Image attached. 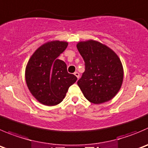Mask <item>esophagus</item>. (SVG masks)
Segmentation results:
<instances>
[{
    "instance_id": "34e87169",
    "label": "esophagus",
    "mask_w": 148,
    "mask_h": 148,
    "mask_svg": "<svg viewBox=\"0 0 148 148\" xmlns=\"http://www.w3.org/2000/svg\"><path fill=\"white\" fill-rule=\"evenodd\" d=\"M74 75L76 76V77H77V79H79V74L77 71H76V72H74Z\"/></svg>"
}]
</instances>
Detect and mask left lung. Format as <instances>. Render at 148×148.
Instances as JSON below:
<instances>
[{"mask_svg": "<svg viewBox=\"0 0 148 148\" xmlns=\"http://www.w3.org/2000/svg\"><path fill=\"white\" fill-rule=\"evenodd\" d=\"M77 48L85 64V71L77 82L84 96L95 104L111 100L123 82L120 58L110 48L92 40L78 42Z\"/></svg>", "mask_w": 148, "mask_h": 148, "instance_id": "obj_1", "label": "left lung"}]
</instances>
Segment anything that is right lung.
Segmentation results:
<instances>
[{
	"instance_id": "right-lung-1",
	"label": "right lung",
	"mask_w": 148,
	"mask_h": 148,
	"mask_svg": "<svg viewBox=\"0 0 148 148\" xmlns=\"http://www.w3.org/2000/svg\"><path fill=\"white\" fill-rule=\"evenodd\" d=\"M68 42L54 40L43 44L34 51L25 69V79L30 92L45 106L59 104L69 87L77 78L69 74L66 64L58 59Z\"/></svg>"
}]
</instances>
